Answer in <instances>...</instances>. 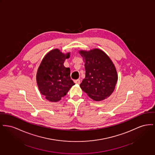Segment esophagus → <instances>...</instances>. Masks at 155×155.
<instances>
[{
	"instance_id": "obj_1",
	"label": "esophagus",
	"mask_w": 155,
	"mask_h": 155,
	"mask_svg": "<svg viewBox=\"0 0 155 155\" xmlns=\"http://www.w3.org/2000/svg\"><path fill=\"white\" fill-rule=\"evenodd\" d=\"M74 82H75V84H80V80H79V79H78V80H74Z\"/></svg>"
}]
</instances>
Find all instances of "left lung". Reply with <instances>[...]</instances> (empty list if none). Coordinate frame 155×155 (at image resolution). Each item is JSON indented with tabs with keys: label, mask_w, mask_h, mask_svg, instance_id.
Returning a JSON list of instances; mask_svg holds the SVG:
<instances>
[{
	"label": "left lung",
	"mask_w": 155,
	"mask_h": 155,
	"mask_svg": "<svg viewBox=\"0 0 155 155\" xmlns=\"http://www.w3.org/2000/svg\"><path fill=\"white\" fill-rule=\"evenodd\" d=\"M84 60L85 77L80 85L82 91L95 101L104 100L114 91L118 81L116 68L103 51L80 50Z\"/></svg>",
	"instance_id": "left-lung-1"
}]
</instances>
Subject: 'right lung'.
<instances>
[{
    "label": "right lung",
    "mask_w": 155,
    "mask_h": 155,
    "mask_svg": "<svg viewBox=\"0 0 155 155\" xmlns=\"http://www.w3.org/2000/svg\"><path fill=\"white\" fill-rule=\"evenodd\" d=\"M70 53L64 54L55 48L43 58L36 75L41 94L50 102H57L64 97L75 84L70 77V69L64 65Z\"/></svg>",
    "instance_id": "obj_1"
}]
</instances>
